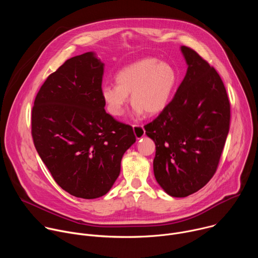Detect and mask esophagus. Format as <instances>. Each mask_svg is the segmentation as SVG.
Instances as JSON below:
<instances>
[{"instance_id":"1","label":"esophagus","mask_w":258,"mask_h":258,"mask_svg":"<svg viewBox=\"0 0 258 258\" xmlns=\"http://www.w3.org/2000/svg\"><path fill=\"white\" fill-rule=\"evenodd\" d=\"M133 128H134V133H135V136L137 139H140L142 137L145 136V130L143 127V125H140V124H134L133 125Z\"/></svg>"}]
</instances>
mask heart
<instances>
[{"mask_svg":"<svg viewBox=\"0 0 258 258\" xmlns=\"http://www.w3.org/2000/svg\"><path fill=\"white\" fill-rule=\"evenodd\" d=\"M115 80L116 84H106L101 91L110 114L121 116L131 94L136 115L144 111L155 115L168 105L177 84V73L169 63L147 57L120 69Z\"/></svg>","mask_w":258,"mask_h":258,"instance_id":"heart-1","label":"heart"}]
</instances>
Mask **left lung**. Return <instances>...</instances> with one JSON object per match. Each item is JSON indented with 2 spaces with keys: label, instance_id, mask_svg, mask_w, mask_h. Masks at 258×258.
Segmentation results:
<instances>
[{
  "label": "left lung",
  "instance_id": "left-lung-1",
  "mask_svg": "<svg viewBox=\"0 0 258 258\" xmlns=\"http://www.w3.org/2000/svg\"><path fill=\"white\" fill-rule=\"evenodd\" d=\"M188 64L172 100L150 123L155 142L154 175L172 197H187L214 175L230 130L231 105L217 71L196 51L181 46Z\"/></svg>",
  "mask_w": 258,
  "mask_h": 258
}]
</instances>
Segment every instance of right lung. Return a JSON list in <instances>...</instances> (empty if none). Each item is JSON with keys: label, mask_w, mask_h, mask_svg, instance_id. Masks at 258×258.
Masks as SVG:
<instances>
[{"label": "right lung", "mask_w": 258, "mask_h": 258, "mask_svg": "<svg viewBox=\"0 0 258 258\" xmlns=\"http://www.w3.org/2000/svg\"><path fill=\"white\" fill-rule=\"evenodd\" d=\"M104 64L88 52L66 60L47 78L31 112L35 149L58 185L70 195H105L136 142L131 125L105 111Z\"/></svg>", "instance_id": "1"}]
</instances>
